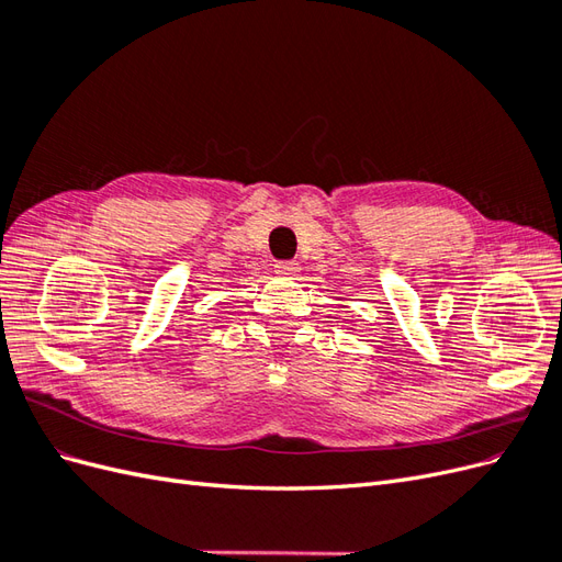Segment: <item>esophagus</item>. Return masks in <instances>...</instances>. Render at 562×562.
Instances as JSON below:
<instances>
[{
  "label": "esophagus",
  "instance_id": "obj_1",
  "mask_svg": "<svg viewBox=\"0 0 562 562\" xmlns=\"http://www.w3.org/2000/svg\"><path fill=\"white\" fill-rule=\"evenodd\" d=\"M274 269H277L279 277H295L300 271V265L295 260H279L274 265Z\"/></svg>",
  "mask_w": 562,
  "mask_h": 562
}]
</instances>
